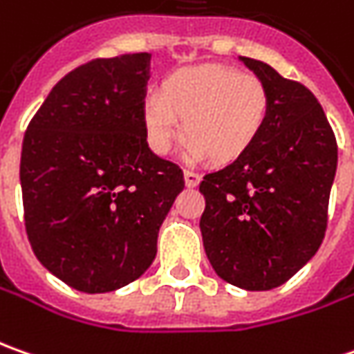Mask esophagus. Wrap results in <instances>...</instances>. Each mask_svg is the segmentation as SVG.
<instances>
[{"instance_id": "34e87169", "label": "esophagus", "mask_w": 354, "mask_h": 354, "mask_svg": "<svg viewBox=\"0 0 354 354\" xmlns=\"http://www.w3.org/2000/svg\"><path fill=\"white\" fill-rule=\"evenodd\" d=\"M184 180H186V186L188 188H196L200 184L201 176L198 172H194V170H184Z\"/></svg>"}]
</instances>
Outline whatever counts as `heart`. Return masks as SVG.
Here are the masks:
<instances>
[{"mask_svg":"<svg viewBox=\"0 0 354 354\" xmlns=\"http://www.w3.org/2000/svg\"><path fill=\"white\" fill-rule=\"evenodd\" d=\"M270 111L266 86L252 74L219 64L178 70L162 82L160 92L142 100V127L156 154L170 153L178 137H188V160L212 156L231 162L261 137Z\"/></svg>","mask_w":354,"mask_h":354,"instance_id":"1","label":"heart"}]
</instances>
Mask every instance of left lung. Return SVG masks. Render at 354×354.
<instances>
[{
    "instance_id": "obj_1",
    "label": "left lung",
    "mask_w": 354,
    "mask_h": 354,
    "mask_svg": "<svg viewBox=\"0 0 354 354\" xmlns=\"http://www.w3.org/2000/svg\"><path fill=\"white\" fill-rule=\"evenodd\" d=\"M270 95L261 137L205 174L203 249L219 278L261 292L282 286L317 252L337 170L335 133L317 97L261 60L241 56Z\"/></svg>"
}]
</instances>
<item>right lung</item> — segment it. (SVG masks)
Wrapping results in <instances>:
<instances>
[{"mask_svg":"<svg viewBox=\"0 0 354 354\" xmlns=\"http://www.w3.org/2000/svg\"><path fill=\"white\" fill-rule=\"evenodd\" d=\"M149 53L95 58L56 84L25 131L21 189L32 252L70 288L104 294L137 280L184 172L149 149Z\"/></svg>","mask_w":354,"mask_h":354,"instance_id":"obj_1","label":"right lung"}]
</instances>
